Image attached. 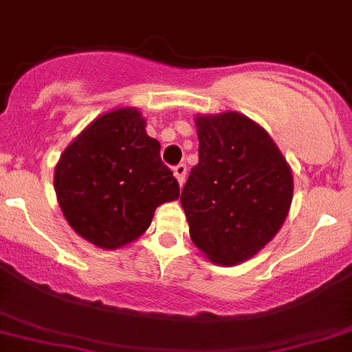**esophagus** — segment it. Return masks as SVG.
<instances>
[{"label":"esophagus","mask_w":352,"mask_h":352,"mask_svg":"<svg viewBox=\"0 0 352 352\" xmlns=\"http://www.w3.org/2000/svg\"><path fill=\"white\" fill-rule=\"evenodd\" d=\"M186 173H188V168H186V164L184 163H179L175 168H173V175H175V179L179 180L180 186L186 182Z\"/></svg>","instance_id":"obj_1"}]
</instances>
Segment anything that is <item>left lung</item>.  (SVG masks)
<instances>
[{
    "mask_svg": "<svg viewBox=\"0 0 352 352\" xmlns=\"http://www.w3.org/2000/svg\"><path fill=\"white\" fill-rule=\"evenodd\" d=\"M198 164L180 195L192 243L233 267L280 230L293 199L286 157L259 124L239 112L196 116Z\"/></svg>",
    "mask_w": 352,
    "mask_h": 352,
    "instance_id": "obj_1",
    "label": "left lung"
}]
</instances>
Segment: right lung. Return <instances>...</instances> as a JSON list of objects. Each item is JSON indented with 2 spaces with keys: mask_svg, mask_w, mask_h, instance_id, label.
Returning a JSON list of instances; mask_svg holds the SVG:
<instances>
[{
  "mask_svg": "<svg viewBox=\"0 0 352 352\" xmlns=\"http://www.w3.org/2000/svg\"><path fill=\"white\" fill-rule=\"evenodd\" d=\"M160 151L137 109H116L94 119L65 148L54 172L69 226L101 249L137 240L153 223L154 210L180 195Z\"/></svg>",
  "mask_w": 352,
  "mask_h": 352,
  "instance_id": "1",
  "label": "right lung"
}]
</instances>
